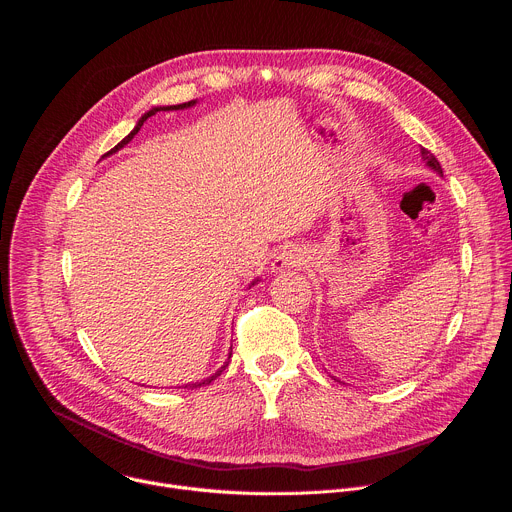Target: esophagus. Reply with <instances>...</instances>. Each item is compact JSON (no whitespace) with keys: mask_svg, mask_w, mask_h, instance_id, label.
Instances as JSON below:
<instances>
[{"mask_svg":"<svg viewBox=\"0 0 512 512\" xmlns=\"http://www.w3.org/2000/svg\"><path fill=\"white\" fill-rule=\"evenodd\" d=\"M302 255L298 251H281L275 259H273V269L281 271V269H289V267H300L302 265Z\"/></svg>","mask_w":512,"mask_h":512,"instance_id":"esophagus-1","label":"esophagus"}]
</instances>
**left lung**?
<instances>
[{
  "instance_id": "8db88e82",
  "label": "left lung",
  "mask_w": 512,
  "mask_h": 512,
  "mask_svg": "<svg viewBox=\"0 0 512 512\" xmlns=\"http://www.w3.org/2000/svg\"><path fill=\"white\" fill-rule=\"evenodd\" d=\"M421 158L425 160V164L431 168V170H435L437 174H444L442 172V166H440V162H437V158L429 152V150H425V148H421Z\"/></svg>"
}]
</instances>
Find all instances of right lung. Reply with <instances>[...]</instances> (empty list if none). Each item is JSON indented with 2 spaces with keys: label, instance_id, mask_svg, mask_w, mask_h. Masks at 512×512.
Segmentation results:
<instances>
[{
  "label": "right lung",
  "instance_id": "1",
  "mask_svg": "<svg viewBox=\"0 0 512 512\" xmlns=\"http://www.w3.org/2000/svg\"><path fill=\"white\" fill-rule=\"evenodd\" d=\"M194 103H196V101H188V103H182V105H170V107H154L152 111H148V113H145V115H141V119L137 121L135 129H133V131H131V133H129L127 137H123V139H121V141H119V143L115 145V148H113V150H109V152H107L105 156H111V154H115L117 150H121V148H123V145H127V143H129V141L133 139V135H135V133L139 131V127L143 125V121H145V119H148V117H152V115H156L158 111H170V109H174V111H176V109H186V107H190V105H194ZM229 358H231V354H229ZM227 364H229V360H227V362L223 364V367H221V369H218V371H216V373H214L212 377H208L206 381H202V383H192V385H186L184 389H196V387H202V385H210V383H212V381H214V379H216L218 375H221V373H223V371L227 369Z\"/></svg>",
  "mask_w": 512,
  "mask_h": 512
}]
</instances>
